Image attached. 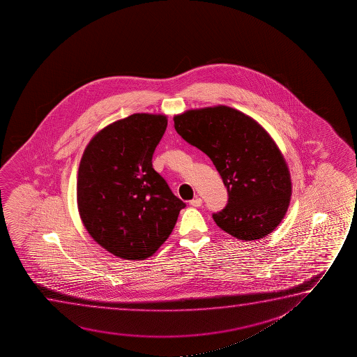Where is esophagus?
Listing matches in <instances>:
<instances>
[{
  "label": "esophagus",
  "instance_id": "34e87169",
  "mask_svg": "<svg viewBox=\"0 0 357 357\" xmlns=\"http://www.w3.org/2000/svg\"><path fill=\"white\" fill-rule=\"evenodd\" d=\"M190 205L192 207H200L202 205V200H201L200 197H196L194 200L190 201Z\"/></svg>",
  "mask_w": 357,
  "mask_h": 357
}]
</instances>
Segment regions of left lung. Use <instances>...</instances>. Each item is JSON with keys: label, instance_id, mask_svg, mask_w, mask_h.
I'll use <instances>...</instances> for the list:
<instances>
[{"label": "left lung", "instance_id": "8db88e82", "mask_svg": "<svg viewBox=\"0 0 357 357\" xmlns=\"http://www.w3.org/2000/svg\"><path fill=\"white\" fill-rule=\"evenodd\" d=\"M176 132L205 152L225 188L228 204L217 225L243 241L262 239L284 218L291 197L288 165L254 118L228 106L189 109L173 118Z\"/></svg>", "mask_w": 357, "mask_h": 357}]
</instances>
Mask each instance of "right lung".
I'll list each match as a JSON object with an SVG mask.
<instances>
[{
  "label": "right lung",
  "mask_w": 357,
  "mask_h": 357,
  "mask_svg": "<svg viewBox=\"0 0 357 357\" xmlns=\"http://www.w3.org/2000/svg\"><path fill=\"white\" fill-rule=\"evenodd\" d=\"M165 114L134 113L108 124L84 150L77 202L89 234L123 259H149L168 239L185 204L152 168Z\"/></svg>",
  "instance_id": "1"
}]
</instances>
